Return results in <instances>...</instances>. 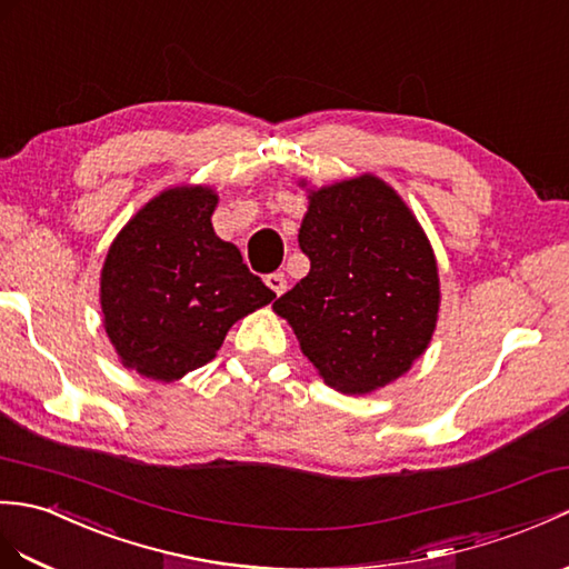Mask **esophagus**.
<instances>
[{"instance_id": "obj_1", "label": "esophagus", "mask_w": 569, "mask_h": 569, "mask_svg": "<svg viewBox=\"0 0 569 569\" xmlns=\"http://www.w3.org/2000/svg\"><path fill=\"white\" fill-rule=\"evenodd\" d=\"M267 286L273 290L276 296H281V293H286V276L281 273V271H276V273H269L267 276Z\"/></svg>"}]
</instances>
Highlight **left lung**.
<instances>
[{
	"instance_id": "8db88e82",
	"label": "left lung",
	"mask_w": 569,
	"mask_h": 569,
	"mask_svg": "<svg viewBox=\"0 0 569 569\" xmlns=\"http://www.w3.org/2000/svg\"><path fill=\"white\" fill-rule=\"evenodd\" d=\"M298 242L310 271L273 312L293 327L317 376L345 395L405 376L431 341L441 283L429 237L402 196L376 174L308 189Z\"/></svg>"
}]
</instances>
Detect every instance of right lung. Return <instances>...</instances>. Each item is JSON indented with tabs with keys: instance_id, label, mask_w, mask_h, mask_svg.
Returning <instances> with one entry per match:
<instances>
[{
	"instance_id": "add662e5",
	"label": "right lung",
	"mask_w": 569,
	"mask_h": 569,
	"mask_svg": "<svg viewBox=\"0 0 569 569\" xmlns=\"http://www.w3.org/2000/svg\"><path fill=\"white\" fill-rule=\"evenodd\" d=\"M216 206L213 187L164 189L111 242L99 300L128 371L174 382L213 361L228 329L276 298L216 234Z\"/></svg>"
}]
</instances>
